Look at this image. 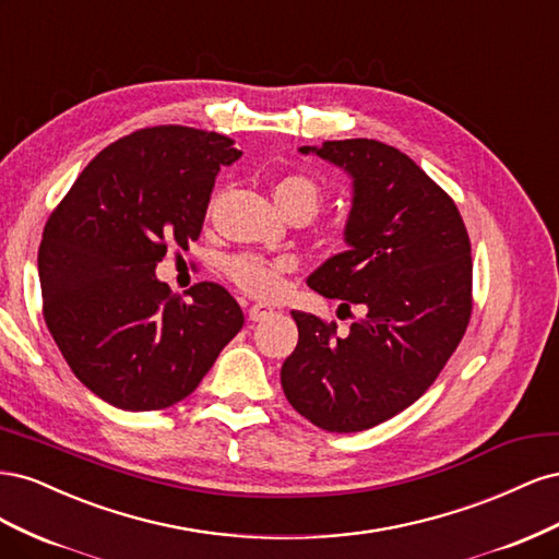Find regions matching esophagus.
I'll return each mask as SVG.
<instances>
[{
    "label": "esophagus",
    "mask_w": 559,
    "mask_h": 559,
    "mask_svg": "<svg viewBox=\"0 0 559 559\" xmlns=\"http://www.w3.org/2000/svg\"><path fill=\"white\" fill-rule=\"evenodd\" d=\"M270 314H273V308L263 306V302H257V306L249 308V321H263Z\"/></svg>",
    "instance_id": "esophagus-1"
}]
</instances>
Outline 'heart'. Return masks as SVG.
Returning a JSON list of instances; mask_svg holds the SVG:
<instances>
[{
    "mask_svg": "<svg viewBox=\"0 0 559 559\" xmlns=\"http://www.w3.org/2000/svg\"><path fill=\"white\" fill-rule=\"evenodd\" d=\"M273 198L284 216L302 212L312 218L319 210L321 189L312 177L286 175L275 183ZM289 261H270L257 257V253H242V257H235L226 263V273L245 294L257 298H273L280 294L282 277L284 273H289Z\"/></svg>",
    "mask_w": 559,
    "mask_h": 559,
    "instance_id": "heart-1",
    "label": "heart"
}]
</instances>
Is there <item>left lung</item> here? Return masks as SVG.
<instances>
[{
  "label": "left lung",
  "instance_id": "1",
  "mask_svg": "<svg viewBox=\"0 0 559 559\" xmlns=\"http://www.w3.org/2000/svg\"><path fill=\"white\" fill-rule=\"evenodd\" d=\"M352 177L347 251L308 277L359 319L337 333L294 310L298 345L282 366L294 408L354 433L408 408L441 373L471 319V242L452 198L399 148L376 140L300 146Z\"/></svg>",
  "mask_w": 559,
  "mask_h": 559
}]
</instances>
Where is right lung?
Returning a JSON list of instances; mask_svg holds the SVG:
<instances>
[{"label": "right lung", "instance_id": "obj_1", "mask_svg": "<svg viewBox=\"0 0 559 559\" xmlns=\"http://www.w3.org/2000/svg\"><path fill=\"white\" fill-rule=\"evenodd\" d=\"M226 134L144 128L86 165L39 247L46 326L72 373L121 411L189 396L245 324L224 286L189 298L156 277L167 245L200 238L214 179L242 151Z\"/></svg>", "mask_w": 559, "mask_h": 559}]
</instances>
